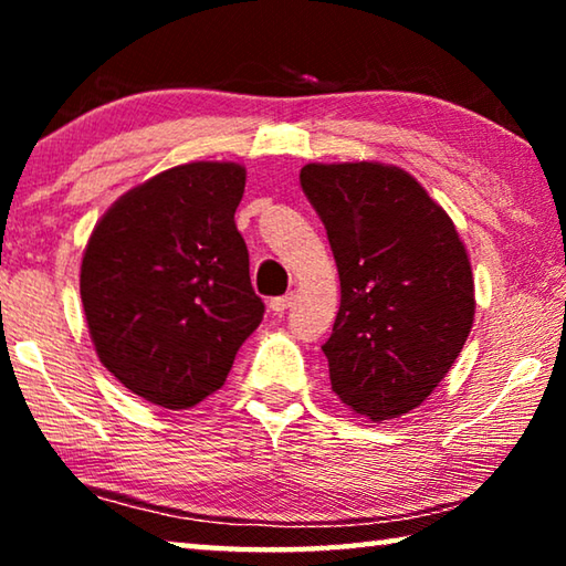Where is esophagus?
<instances>
[{
	"instance_id": "1",
	"label": "esophagus",
	"mask_w": 566,
	"mask_h": 566,
	"mask_svg": "<svg viewBox=\"0 0 566 566\" xmlns=\"http://www.w3.org/2000/svg\"><path fill=\"white\" fill-rule=\"evenodd\" d=\"M294 302V294H284V296H274V300H270V310L274 314H284L286 310H290Z\"/></svg>"
}]
</instances>
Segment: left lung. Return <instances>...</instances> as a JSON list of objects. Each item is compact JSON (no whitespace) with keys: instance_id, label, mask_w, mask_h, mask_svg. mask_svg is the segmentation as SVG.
Wrapping results in <instances>:
<instances>
[{"instance_id":"1","label":"left lung","mask_w":566,"mask_h":566,"mask_svg":"<svg viewBox=\"0 0 566 566\" xmlns=\"http://www.w3.org/2000/svg\"><path fill=\"white\" fill-rule=\"evenodd\" d=\"M342 302L322 352L332 391L371 421L419 407L474 322V280L454 222L419 181L379 161L306 165Z\"/></svg>"}]
</instances>
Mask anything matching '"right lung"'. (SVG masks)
<instances>
[{
	"label": "right lung",
	"instance_id": "1",
	"mask_svg": "<svg viewBox=\"0 0 566 566\" xmlns=\"http://www.w3.org/2000/svg\"><path fill=\"white\" fill-rule=\"evenodd\" d=\"M244 179L234 161L171 167L119 197L84 249L94 349L151 405L189 409L214 395L264 317L234 224Z\"/></svg>",
	"mask_w": 566,
	"mask_h": 566
}]
</instances>
